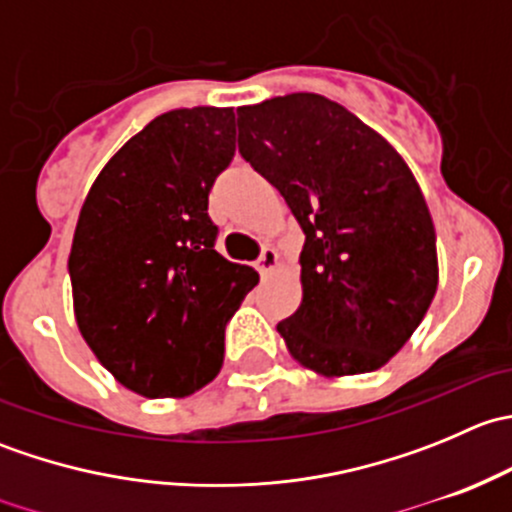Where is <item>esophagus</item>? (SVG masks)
<instances>
[{
  "mask_svg": "<svg viewBox=\"0 0 512 512\" xmlns=\"http://www.w3.org/2000/svg\"><path fill=\"white\" fill-rule=\"evenodd\" d=\"M277 252H275V247H265V250H262V255H260V260H257V270L262 272V275H270L272 270H275L277 267Z\"/></svg>",
  "mask_w": 512,
  "mask_h": 512,
  "instance_id": "obj_1",
  "label": "esophagus"
}]
</instances>
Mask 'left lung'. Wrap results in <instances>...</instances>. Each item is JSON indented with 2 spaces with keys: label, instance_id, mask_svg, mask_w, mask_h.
I'll list each match as a JSON object with an SVG mask.
<instances>
[{
  "label": "left lung",
  "instance_id": "left-lung-1",
  "mask_svg": "<svg viewBox=\"0 0 512 512\" xmlns=\"http://www.w3.org/2000/svg\"><path fill=\"white\" fill-rule=\"evenodd\" d=\"M242 158L304 230L302 302L277 324L287 352L327 379L386 364L438 287L436 230L406 160L319 94L237 108Z\"/></svg>",
  "mask_w": 512,
  "mask_h": 512
}]
</instances>
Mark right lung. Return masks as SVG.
<instances>
[{
    "label": "right lung",
    "mask_w": 512,
    "mask_h": 512,
    "mask_svg": "<svg viewBox=\"0 0 512 512\" xmlns=\"http://www.w3.org/2000/svg\"><path fill=\"white\" fill-rule=\"evenodd\" d=\"M232 156V108H175L118 148L81 205L69 255L74 317L133 394L178 399L210 384L227 319L260 280L215 250L208 195Z\"/></svg>",
    "instance_id": "add662e5"
}]
</instances>
